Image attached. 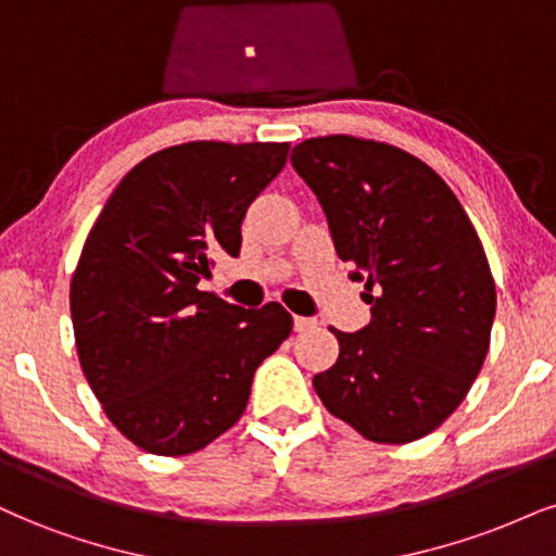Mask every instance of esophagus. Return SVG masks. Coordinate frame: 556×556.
<instances>
[{"mask_svg":"<svg viewBox=\"0 0 556 556\" xmlns=\"http://www.w3.org/2000/svg\"><path fill=\"white\" fill-rule=\"evenodd\" d=\"M317 327V319H309V317H293V330L296 332H309Z\"/></svg>","mask_w":556,"mask_h":556,"instance_id":"1","label":"esophagus"}]
</instances>
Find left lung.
<instances>
[{"instance_id":"obj_1","label":"left lung","mask_w":556,"mask_h":556,"mask_svg":"<svg viewBox=\"0 0 556 556\" xmlns=\"http://www.w3.org/2000/svg\"><path fill=\"white\" fill-rule=\"evenodd\" d=\"M291 164L371 304L361 332L332 330L338 361L314 376L321 404L374 443L433 433L475 383L495 319V280L467 211L392 143L319 136L293 147Z\"/></svg>"}]
</instances>
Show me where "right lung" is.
I'll return each instance as SVG.
<instances>
[{"label":"right lung","mask_w":556,"mask_h":556,"mask_svg":"<svg viewBox=\"0 0 556 556\" xmlns=\"http://www.w3.org/2000/svg\"><path fill=\"white\" fill-rule=\"evenodd\" d=\"M289 143L190 141L118 182L72 276L81 371L108 420L156 456L195 454L242 417L252 376L293 319L198 289L211 255L237 257L242 218Z\"/></svg>","instance_id":"1"}]
</instances>
